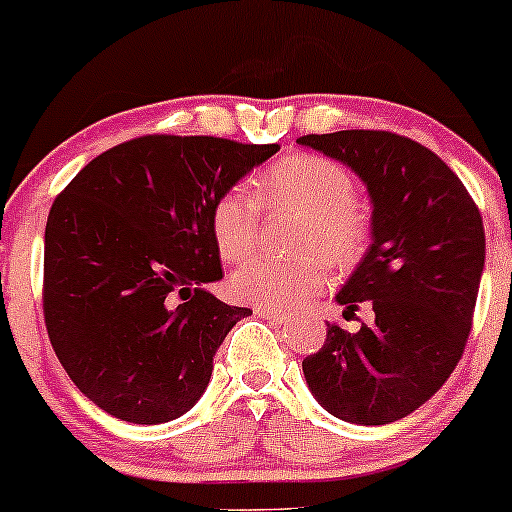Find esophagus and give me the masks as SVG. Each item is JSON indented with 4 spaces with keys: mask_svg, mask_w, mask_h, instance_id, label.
Returning a JSON list of instances; mask_svg holds the SVG:
<instances>
[{
    "mask_svg": "<svg viewBox=\"0 0 512 512\" xmlns=\"http://www.w3.org/2000/svg\"><path fill=\"white\" fill-rule=\"evenodd\" d=\"M255 313H257V316H260V318L269 320V323H274V325H286V323H289V316H286V313L267 311V308H255Z\"/></svg>",
    "mask_w": 512,
    "mask_h": 512,
    "instance_id": "obj_1",
    "label": "esophagus"
}]
</instances>
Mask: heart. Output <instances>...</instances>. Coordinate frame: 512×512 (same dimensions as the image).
<instances>
[{"mask_svg": "<svg viewBox=\"0 0 512 512\" xmlns=\"http://www.w3.org/2000/svg\"><path fill=\"white\" fill-rule=\"evenodd\" d=\"M350 172L328 157L294 153L274 162L255 182V199L267 209L301 213L294 260L245 262L230 277V294L267 311L299 308L328 282V269L319 255L335 267H347L362 255L367 243V216L352 201ZM260 211L240 189L221 194L211 209V235L218 255L238 262L250 255L257 238Z\"/></svg>", "mask_w": 512, "mask_h": 512, "instance_id": "obj_1", "label": "heart"}]
</instances>
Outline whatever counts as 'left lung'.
Wrapping results in <instances>:
<instances>
[{"label":"left lung","mask_w":512,"mask_h":512,"mask_svg":"<svg viewBox=\"0 0 512 512\" xmlns=\"http://www.w3.org/2000/svg\"><path fill=\"white\" fill-rule=\"evenodd\" d=\"M350 167L372 201V245L335 301L374 323L328 325L303 376L320 406L357 425H389L430 401L462 359L486 260V235L462 179L432 150L389 131L303 136Z\"/></svg>","instance_id":"left-lung-1"}]
</instances>
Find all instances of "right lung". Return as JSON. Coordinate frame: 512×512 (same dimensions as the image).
Here are the masks:
<instances>
[{
    "label": "right lung",
    "mask_w": 512,
    "mask_h": 512,
    "mask_svg": "<svg viewBox=\"0 0 512 512\" xmlns=\"http://www.w3.org/2000/svg\"><path fill=\"white\" fill-rule=\"evenodd\" d=\"M277 150L143 136L94 157L53 201L43 257L48 338L101 411L170 423L206 391L221 342L252 316L206 289L223 279L211 209Z\"/></svg>",
    "instance_id": "right-lung-1"
}]
</instances>
